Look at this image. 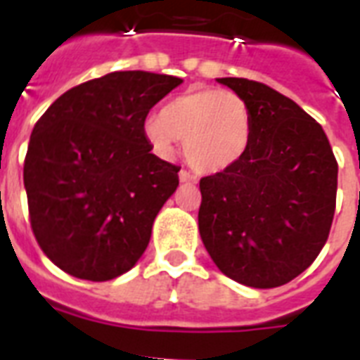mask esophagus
I'll use <instances>...</instances> for the list:
<instances>
[{"mask_svg":"<svg viewBox=\"0 0 360 360\" xmlns=\"http://www.w3.org/2000/svg\"><path fill=\"white\" fill-rule=\"evenodd\" d=\"M179 179H181V183H196V177H194L191 172H186V169H181Z\"/></svg>","mask_w":360,"mask_h":360,"instance_id":"1","label":"esophagus"}]
</instances>
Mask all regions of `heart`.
Masks as SVG:
<instances>
[{"mask_svg": "<svg viewBox=\"0 0 360 360\" xmlns=\"http://www.w3.org/2000/svg\"><path fill=\"white\" fill-rule=\"evenodd\" d=\"M252 134V112L245 98L211 87L181 93L146 123L147 140L160 155L169 157L179 138L188 164L202 174H219L240 162Z\"/></svg>", "mask_w": 360, "mask_h": 360, "instance_id": "b5f03b06", "label": "heart"}]
</instances>
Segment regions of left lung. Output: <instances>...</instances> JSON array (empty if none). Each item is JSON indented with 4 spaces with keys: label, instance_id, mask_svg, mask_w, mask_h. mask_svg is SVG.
<instances>
[{
    "label": "left lung",
    "instance_id": "8db88e82",
    "mask_svg": "<svg viewBox=\"0 0 360 360\" xmlns=\"http://www.w3.org/2000/svg\"><path fill=\"white\" fill-rule=\"evenodd\" d=\"M250 106L254 134L236 166L200 179L198 228L214 265L250 288H278L329 237L338 164L318 121L262 82L219 78Z\"/></svg>",
    "mask_w": 360,
    "mask_h": 360
}]
</instances>
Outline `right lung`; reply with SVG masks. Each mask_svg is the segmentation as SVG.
I'll return each mask as SVG.
<instances>
[{
  "instance_id": "right-lung-1",
  "label": "right lung",
  "mask_w": 360,
  "mask_h": 360,
  "mask_svg": "<svg viewBox=\"0 0 360 360\" xmlns=\"http://www.w3.org/2000/svg\"><path fill=\"white\" fill-rule=\"evenodd\" d=\"M181 78L120 70L63 93L31 132L24 186L33 236L61 271L104 282L134 267L179 166L153 155L146 117Z\"/></svg>"
}]
</instances>
